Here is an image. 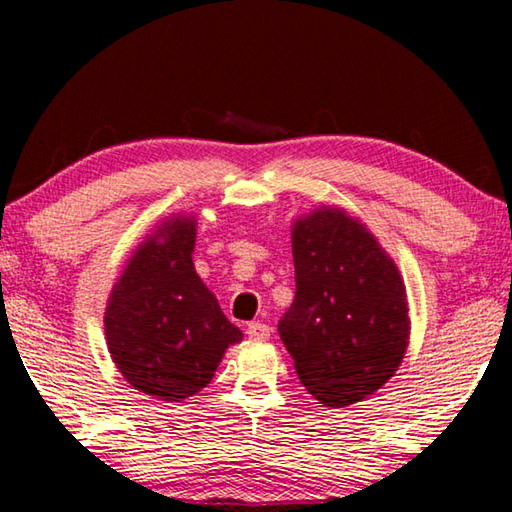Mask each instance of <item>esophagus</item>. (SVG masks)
I'll list each match as a JSON object with an SVG mask.
<instances>
[{
	"label": "esophagus",
	"instance_id": "1",
	"mask_svg": "<svg viewBox=\"0 0 512 512\" xmlns=\"http://www.w3.org/2000/svg\"><path fill=\"white\" fill-rule=\"evenodd\" d=\"M246 334H248V339H253V341H266V339H271V327H268L266 323H259V320H253V323L246 327Z\"/></svg>",
	"mask_w": 512,
	"mask_h": 512
}]
</instances>
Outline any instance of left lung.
<instances>
[{"label": "left lung", "mask_w": 512, "mask_h": 512, "mask_svg": "<svg viewBox=\"0 0 512 512\" xmlns=\"http://www.w3.org/2000/svg\"><path fill=\"white\" fill-rule=\"evenodd\" d=\"M296 298L277 323L302 386L348 406L395 375L409 343L400 271L357 219L323 207L291 232Z\"/></svg>", "instance_id": "left-lung-1"}]
</instances>
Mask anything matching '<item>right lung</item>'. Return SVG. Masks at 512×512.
Here are the masks:
<instances>
[{
    "mask_svg": "<svg viewBox=\"0 0 512 512\" xmlns=\"http://www.w3.org/2000/svg\"><path fill=\"white\" fill-rule=\"evenodd\" d=\"M196 221H164L110 293L106 341L112 361L137 391L183 402L210 384L228 345L241 341L194 271Z\"/></svg>",
    "mask_w": 512,
    "mask_h": 512,
    "instance_id": "obj_1",
    "label": "right lung"
}]
</instances>
